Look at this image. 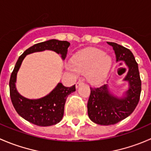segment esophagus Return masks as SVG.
I'll list each match as a JSON object with an SVG mask.
<instances>
[{"mask_svg": "<svg viewBox=\"0 0 151 151\" xmlns=\"http://www.w3.org/2000/svg\"><path fill=\"white\" fill-rule=\"evenodd\" d=\"M83 84V82L82 81V80H79V81L76 83V88H78V87H80V85Z\"/></svg>", "mask_w": 151, "mask_h": 151, "instance_id": "1", "label": "esophagus"}]
</instances>
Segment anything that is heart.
Segmentation results:
<instances>
[{"mask_svg":"<svg viewBox=\"0 0 151 151\" xmlns=\"http://www.w3.org/2000/svg\"><path fill=\"white\" fill-rule=\"evenodd\" d=\"M109 55L98 49H88L78 53L66 68L74 73H87V78L93 84H100L106 80L112 66Z\"/></svg>","mask_w":151,"mask_h":151,"instance_id":"1","label":"heart"}]
</instances>
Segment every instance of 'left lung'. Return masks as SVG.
I'll use <instances>...</instances> for the list:
<instances>
[{"mask_svg": "<svg viewBox=\"0 0 151 151\" xmlns=\"http://www.w3.org/2000/svg\"><path fill=\"white\" fill-rule=\"evenodd\" d=\"M112 47L117 61H125L127 74L123 79L128 81L129 88L122 98L111 93L108 85L91 88L88 101V117L97 124L108 126L120 122L131 115L139 102L141 93V80L138 64L129 49L114 42H107Z\"/></svg>", "mask_w": 151, "mask_h": 151, "instance_id": "1", "label": "left lung"}]
</instances>
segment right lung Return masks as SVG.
I'll use <instances>...</instances> for the list:
<instances>
[{"label": "right lung", "instance_id": "add662e5", "mask_svg": "<svg viewBox=\"0 0 151 151\" xmlns=\"http://www.w3.org/2000/svg\"><path fill=\"white\" fill-rule=\"evenodd\" d=\"M70 43L66 41L56 39L41 42L30 47L19 57L9 80L10 97L15 110L22 118L33 124L39 126H49L57 124L62 120L64 113L66 100L69 94L76 91L75 85L65 87L59 83L57 86L43 98L39 99H29L22 96L16 88L17 71L23 59L27 55L44 50H52L61 55L64 60L66 57Z\"/></svg>", "mask_w": 151, "mask_h": 151}]
</instances>
